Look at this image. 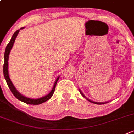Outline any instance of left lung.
I'll return each mask as SVG.
<instances>
[{
    "mask_svg": "<svg viewBox=\"0 0 134 134\" xmlns=\"http://www.w3.org/2000/svg\"><path fill=\"white\" fill-rule=\"evenodd\" d=\"M79 92H80V93H81V94L82 96V97L86 98V99H87L88 101L91 102V103H94V104H105V103H108V102H103V103H98V102H95V101H93V100H90L89 99H88V98H86V97H85V95H84L83 93H82V92L81 91V90H79Z\"/></svg>",
    "mask_w": 134,
    "mask_h": 134,
    "instance_id": "obj_1",
    "label": "left lung"
}]
</instances>
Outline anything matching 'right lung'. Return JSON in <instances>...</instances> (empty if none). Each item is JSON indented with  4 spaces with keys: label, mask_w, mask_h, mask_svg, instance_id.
<instances>
[{
    "label": "right lung",
    "mask_w": 134,
    "mask_h": 134,
    "mask_svg": "<svg viewBox=\"0 0 134 134\" xmlns=\"http://www.w3.org/2000/svg\"><path fill=\"white\" fill-rule=\"evenodd\" d=\"M24 28V27H21V28L18 30L17 31H16L13 34V36H12V38H11L9 44L7 45L6 48H5V52H4V67H3L4 76L5 81H6L7 85H8V87H9V89H10L11 92H12L13 96H14L16 99H19V100H20V101L24 102V103H26V104H35V105H36V104H40L44 103V102H46L48 100H49V99L52 97V96H53V93H54L55 92V86H56V85H57V82L60 77L59 76L57 79H56L54 85H53V88H52V90L50 91V92H49L48 94H47L46 96H44V97L38 98V99H31V98L25 97V96H24L23 95H22L21 93H19V92H18V90L16 89L15 87L13 84L12 83V81H11L10 78H9V71H8V60H9V53H10L11 49H12V48H13V44H14V42H15V38H16V36H17L18 34L19 33L20 30H23V29Z\"/></svg>",
    "instance_id": "1"
}]
</instances>
